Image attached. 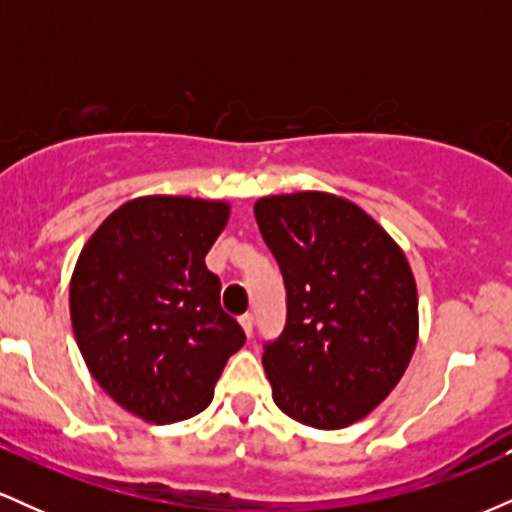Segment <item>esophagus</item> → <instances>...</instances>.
I'll return each mask as SVG.
<instances>
[{"mask_svg": "<svg viewBox=\"0 0 512 512\" xmlns=\"http://www.w3.org/2000/svg\"><path fill=\"white\" fill-rule=\"evenodd\" d=\"M240 327H243V332H245V337H252V330H255V317H252L250 313L248 315H243L240 317Z\"/></svg>", "mask_w": 512, "mask_h": 512, "instance_id": "esophagus-1", "label": "esophagus"}]
</instances>
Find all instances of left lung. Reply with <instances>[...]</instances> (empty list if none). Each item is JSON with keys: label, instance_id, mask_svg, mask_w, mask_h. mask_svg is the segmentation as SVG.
Listing matches in <instances>:
<instances>
[{"label": "left lung", "instance_id": "obj_1", "mask_svg": "<svg viewBox=\"0 0 512 512\" xmlns=\"http://www.w3.org/2000/svg\"><path fill=\"white\" fill-rule=\"evenodd\" d=\"M286 286V327L264 346L276 407L303 426L346 428L402 380L419 342V296L404 250L330 192L255 202Z\"/></svg>", "mask_w": 512, "mask_h": 512}]
</instances>
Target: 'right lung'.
I'll return each mask as SVG.
<instances>
[{
	"instance_id": "obj_1",
	"label": "right lung",
	"mask_w": 512,
	"mask_h": 512,
	"mask_svg": "<svg viewBox=\"0 0 512 512\" xmlns=\"http://www.w3.org/2000/svg\"><path fill=\"white\" fill-rule=\"evenodd\" d=\"M223 199H129L93 231L69 284L88 373L129 414L175 424L209 407L245 334L221 310L204 257L226 228Z\"/></svg>"
}]
</instances>
